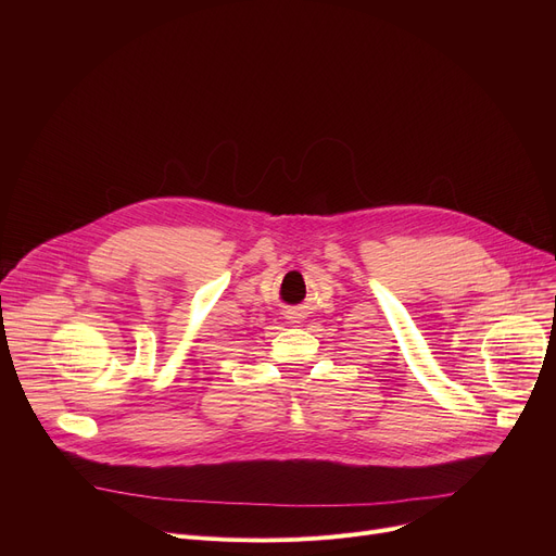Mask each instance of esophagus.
<instances>
[{"instance_id": "1", "label": "esophagus", "mask_w": 556, "mask_h": 556, "mask_svg": "<svg viewBox=\"0 0 556 556\" xmlns=\"http://www.w3.org/2000/svg\"><path fill=\"white\" fill-rule=\"evenodd\" d=\"M286 317H290V319H293V323H298V317H300V311H290Z\"/></svg>"}]
</instances>
